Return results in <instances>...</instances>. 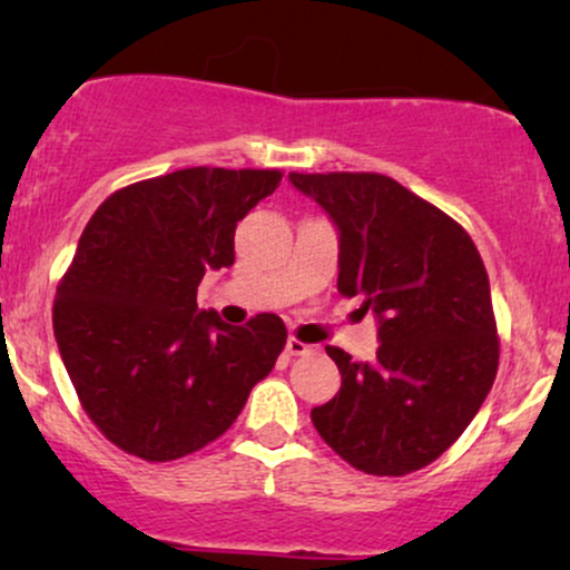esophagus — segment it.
Instances as JSON below:
<instances>
[{"label": "esophagus", "mask_w": 570, "mask_h": 570, "mask_svg": "<svg viewBox=\"0 0 570 570\" xmlns=\"http://www.w3.org/2000/svg\"><path fill=\"white\" fill-rule=\"evenodd\" d=\"M313 351H316V345H307L299 337L286 340V353H289V356H305V353H313Z\"/></svg>", "instance_id": "1"}]
</instances>
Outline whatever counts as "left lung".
<instances>
[{
  "instance_id": "left-lung-1",
  "label": "left lung",
  "mask_w": 570,
  "mask_h": 570,
  "mask_svg": "<svg viewBox=\"0 0 570 570\" xmlns=\"http://www.w3.org/2000/svg\"><path fill=\"white\" fill-rule=\"evenodd\" d=\"M340 230L343 297L381 318L375 364L335 345L340 391L311 421L353 469L404 476L466 431L499 372V326L488 271L458 222L372 171L289 174Z\"/></svg>"
}]
</instances>
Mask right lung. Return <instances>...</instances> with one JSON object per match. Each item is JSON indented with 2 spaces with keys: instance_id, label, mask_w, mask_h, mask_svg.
Segmentation results:
<instances>
[{
  "instance_id": "1",
  "label": "right lung",
  "mask_w": 570,
  "mask_h": 570,
  "mask_svg": "<svg viewBox=\"0 0 570 570\" xmlns=\"http://www.w3.org/2000/svg\"><path fill=\"white\" fill-rule=\"evenodd\" d=\"M281 176L181 168L117 189L85 225L53 332L82 410L122 453L166 463L219 440L284 351L273 313L230 326L195 303L203 273L235 263V227Z\"/></svg>"
}]
</instances>
